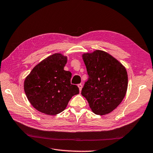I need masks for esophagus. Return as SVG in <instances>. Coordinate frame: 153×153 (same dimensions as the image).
I'll return each instance as SVG.
<instances>
[{
    "instance_id": "34e87169",
    "label": "esophagus",
    "mask_w": 153,
    "mask_h": 153,
    "mask_svg": "<svg viewBox=\"0 0 153 153\" xmlns=\"http://www.w3.org/2000/svg\"><path fill=\"white\" fill-rule=\"evenodd\" d=\"M77 86H78V87H79V91H81V89H82V87H83V85H82V84H78L77 85Z\"/></svg>"
}]
</instances>
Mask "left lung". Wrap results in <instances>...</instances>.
I'll return each mask as SVG.
<instances>
[{
    "label": "left lung",
    "instance_id": "1",
    "mask_svg": "<svg viewBox=\"0 0 153 153\" xmlns=\"http://www.w3.org/2000/svg\"><path fill=\"white\" fill-rule=\"evenodd\" d=\"M88 80L81 90L95 114L111 113L125 98L128 87L126 70L121 63L109 53L96 50L84 53Z\"/></svg>",
    "mask_w": 153,
    "mask_h": 153
}]
</instances>
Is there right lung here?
<instances>
[{"label": "right lung", "mask_w": 153, "mask_h": 153, "mask_svg": "<svg viewBox=\"0 0 153 153\" xmlns=\"http://www.w3.org/2000/svg\"><path fill=\"white\" fill-rule=\"evenodd\" d=\"M67 57L55 53L42 60L32 70L24 82L28 101L38 111L49 115L63 111L79 88L71 84L72 74L64 67Z\"/></svg>", "instance_id": "right-lung-1"}]
</instances>
